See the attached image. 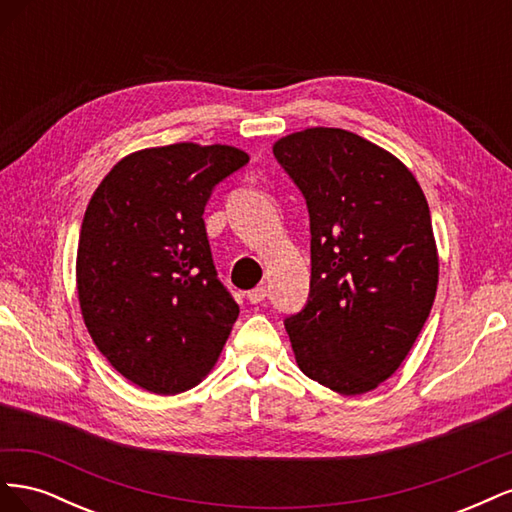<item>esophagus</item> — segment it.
<instances>
[{"label": "esophagus", "instance_id": "34e87169", "mask_svg": "<svg viewBox=\"0 0 512 512\" xmlns=\"http://www.w3.org/2000/svg\"><path fill=\"white\" fill-rule=\"evenodd\" d=\"M265 299H267V288H265V286H256L254 290L247 292V301L254 303V305L262 303Z\"/></svg>", "mask_w": 512, "mask_h": 512}]
</instances>
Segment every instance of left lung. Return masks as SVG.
I'll list each match as a JSON object with an SVG mask.
<instances>
[{"instance_id":"1","label":"left lung","mask_w":512,"mask_h":512,"mask_svg":"<svg viewBox=\"0 0 512 512\" xmlns=\"http://www.w3.org/2000/svg\"><path fill=\"white\" fill-rule=\"evenodd\" d=\"M273 156L301 190L312 280L284 320L307 378L361 395L395 374L431 312L438 252L421 185L389 151L339 128L280 138Z\"/></svg>"}]
</instances>
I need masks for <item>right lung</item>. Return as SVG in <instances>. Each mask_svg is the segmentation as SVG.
Listing matches in <instances>:
<instances>
[{
	"label": "right lung",
	"instance_id": "add662e5",
	"mask_svg": "<svg viewBox=\"0 0 512 512\" xmlns=\"http://www.w3.org/2000/svg\"><path fill=\"white\" fill-rule=\"evenodd\" d=\"M247 162L228 145L143 149L117 162L89 200L76 254L81 312L106 361L145 391L196 386L239 316L203 213L215 185Z\"/></svg>",
	"mask_w": 512,
	"mask_h": 512
}]
</instances>
